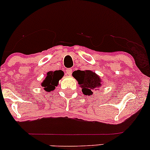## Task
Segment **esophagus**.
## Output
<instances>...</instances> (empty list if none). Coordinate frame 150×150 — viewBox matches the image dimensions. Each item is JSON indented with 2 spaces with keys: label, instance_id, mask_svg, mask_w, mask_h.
Segmentation results:
<instances>
[{
  "label": "esophagus",
  "instance_id": "obj_1",
  "mask_svg": "<svg viewBox=\"0 0 150 150\" xmlns=\"http://www.w3.org/2000/svg\"><path fill=\"white\" fill-rule=\"evenodd\" d=\"M65 72H66V75H70L72 74V73H73V70H72V68H68V69L65 70Z\"/></svg>",
  "mask_w": 150,
  "mask_h": 150
}]
</instances>
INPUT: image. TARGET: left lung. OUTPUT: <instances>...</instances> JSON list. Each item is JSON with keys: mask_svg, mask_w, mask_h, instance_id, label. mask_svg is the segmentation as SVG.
Instances as JSON below:
<instances>
[{"mask_svg": "<svg viewBox=\"0 0 150 150\" xmlns=\"http://www.w3.org/2000/svg\"><path fill=\"white\" fill-rule=\"evenodd\" d=\"M73 76L78 82L85 95H92V90H97L101 86L100 77L91 70H75L73 73Z\"/></svg>", "mask_w": 150, "mask_h": 150, "instance_id": "left-lung-1", "label": "left lung"}]
</instances>
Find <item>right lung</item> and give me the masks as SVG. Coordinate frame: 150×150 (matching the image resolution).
I'll use <instances>...</instances> for the list:
<instances>
[{
    "mask_svg": "<svg viewBox=\"0 0 150 150\" xmlns=\"http://www.w3.org/2000/svg\"><path fill=\"white\" fill-rule=\"evenodd\" d=\"M64 73L62 70L49 71L46 74V76L42 83V86L44 87L46 92H51L54 90L58 85V81L63 77Z\"/></svg>",
    "mask_w": 150,
    "mask_h": 150,
    "instance_id": "right-lung-1",
    "label": "right lung"
}]
</instances>
